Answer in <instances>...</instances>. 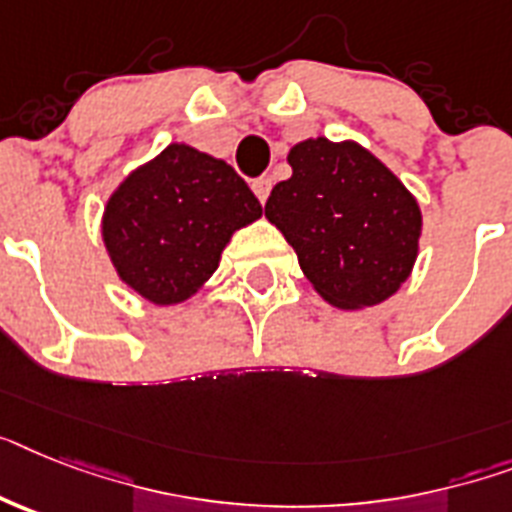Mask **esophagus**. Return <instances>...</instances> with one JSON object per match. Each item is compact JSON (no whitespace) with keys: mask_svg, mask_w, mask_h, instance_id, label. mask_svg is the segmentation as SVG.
I'll list each match as a JSON object with an SVG mask.
<instances>
[{"mask_svg":"<svg viewBox=\"0 0 512 512\" xmlns=\"http://www.w3.org/2000/svg\"><path fill=\"white\" fill-rule=\"evenodd\" d=\"M253 193L259 198L261 204H266V198H269V190H272V180L269 177H259V180H253Z\"/></svg>","mask_w":512,"mask_h":512,"instance_id":"esophagus-1","label":"esophagus"}]
</instances>
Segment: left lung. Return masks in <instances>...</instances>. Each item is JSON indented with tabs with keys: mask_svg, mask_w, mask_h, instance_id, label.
Returning a JSON list of instances; mask_svg holds the SVG:
<instances>
[{
	"mask_svg": "<svg viewBox=\"0 0 512 512\" xmlns=\"http://www.w3.org/2000/svg\"><path fill=\"white\" fill-rule=\"evenodd\" d=\"M287 162L293 175L274 185L264 214L298 253L316 293L342 311L398 293L421 238L411 190L356 141L308 138Z\"/></svg>",
	"mask_w": 512,
	"mask_h": 512,
	"instance_id": "obj_1",
	"label": "left lung"
}]
</instances>
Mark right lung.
Returning a JSON list of instances; mask_svg holds the SVG:
<instances>
[{"label":"right lung","mask_w":512,"mask_h":512,"mask_svg":"<svg viewBox=\"0 0 512 512\" xmlns=\"http://www.w3.org/2000/svg\"><path fill=\"white\" fill-rule=\"evenodd\" d=\"M259 217V198L230 164L170 143L109 196L101 238L125 285L175 306L217 272L232 232Z\"/></svg>","instance_id":"right-lung-1"}]
</instances>
